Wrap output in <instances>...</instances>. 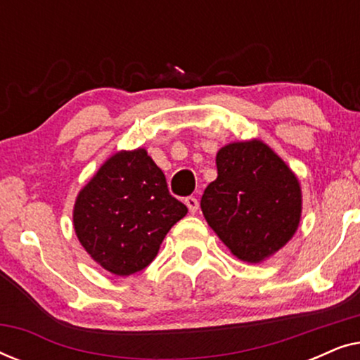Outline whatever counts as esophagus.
<instances>
[{
  "label": "esophagus",
  "instance_id": "34e87169",
  "mask_svg": "<svg viewBox=\"0 0 360 360\" xmlns=\"http://www.w3.org/2000/svg\"><path fill=\"white\" fill-rule=\"evenodd\" d=\"M185 205L188 206V210H190L191 214H195L196 211H198V206H200L198 200H196L195 196H188V198H185Z\"/></svg>",
  "mask_w": 360,
  "mask_h": 360
}]
</instances>
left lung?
<instances>
[{"mask_svg": "<svg viewBox=\"0 0 360 360\" xmlns=\"http://www.w3.org/2000/svg\"><path fill=\"white\" fill-rule=\"evenodd\" d=\"M216 167L218 179L206 186L201 211L236 257L262 262L298 229L302 188L297 175L259 139L221 147Z\"/></svg>", "mask_w": 360, "mask_h": 360, "instance_id": "obj_1", "label": "left lung"}]
</instances>
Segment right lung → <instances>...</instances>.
I'll return each instance as SVG.
<instances>
[{
    "instance_id": "1",
    "label": "right lung",
    "mask_w": 360,
    "mask_h": 360,
    "mask_svg": "<svg viewBox=\"0 0 360 360\" xmlns=\"http://www.w3.org/2000/svg\"><path fill=\"white\" fill-rule=\"evenodd\" d=\"M186 213L146 149L121 150L80 190L73 228L96 264L126 277L155 259L167 233Z\"/></svg>"
}]
</instances>
